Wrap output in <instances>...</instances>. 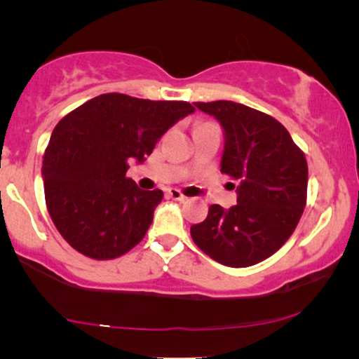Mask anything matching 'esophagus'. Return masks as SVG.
<instances>
[{
    "label": "esophagus",
    "mask_w": 359,
    "mask_h": 359,
    "mask_svg": "<svg viewBox=\"0 0 359 359\" xmlns=\"http://www.w3.org/2000/svg\"><path fill=\"white\" fill-rule=\"evenodd\" d=\"M168 196H170L171 199H175V201H186V199H188L183 193H181L180 189H175V188L168 189Z\"/></svg>",
    "instance_id": "34e87169"
}]
</instances>
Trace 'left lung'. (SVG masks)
<instances>
[{
    "mask_svg": "<svg viewBox=\"0 0 359 359\" xmlns=\"http://www.w3.org/2000/svg\"><path fill=\"white\" fill-rule=\"evenodd\" d=\"M224 130L220 171L237 180V204H212L191 237L220 264L247 268L286 243L307 198V161L281 122L233 101L194 102ZM235 188V184H233Z\"/></svg>",
    "mask_w": 359,
    "mask_h": 359,
    "instance_id": "8db88e82",
    "label": "left lung"
}]
</instances>
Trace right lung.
I'll return each mask as SVG.
<instances>
[{
    "mask_svg": "<svg viewBox=\"0 0 359 359\" xmlns=\"http://www.w3.org/2000/svg\"><path fill=\"white\" fill-rule=\"evenodd\" d=\"M194 111L186 101L107 93L58 122L43 155V189L53 224L76 252L112 259L145 237L163 193L127 178L129 163H144L161 135Z\"/></svg>",
    "mask_w": 359,
    "mask_h": 359,
    "instance_id": "obj_1",
    "label": "right lung"
}]
</instances>
